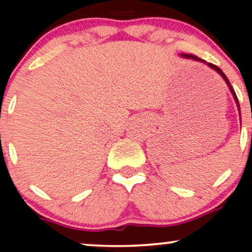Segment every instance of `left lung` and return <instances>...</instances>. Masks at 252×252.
Wrapping results in <instances>:
<instances>
[{
	"instance_id": "left-lung-1",
	"label": "left lung",
	"mask_w": 252,
	"mask_h": 252,
	"mask_svg": "<svg viewBox=\"0 0 252 252\" xmlns=\"http://www.w3.org/2000/svg\"><path fill=\"white\" fill-rule=\"evenodd\" d=\"M180 57H182V58H186V59H192V60H195V62H199V63H206V65L209 66V67L212 68V70H215V71L217 72V73H219V74H220L221 78H222V79L225 80V83H226V85L228 86V89H230L231 94H232V96H233V99H235V102H236V104H237V109H238V112H239V118H241V122H242V117H241V106H239L238 98H237V94H236L235 90H233L232 85H231L230 82H228L227 77L225 76V74H224V72H222V71L220 70V68L218 67V66L213 65V63H206V62H205V60H202V59H200V58H198V57L193 56V54H185V53H181V54H180Z\"/></svg>"
}]
</instances>
